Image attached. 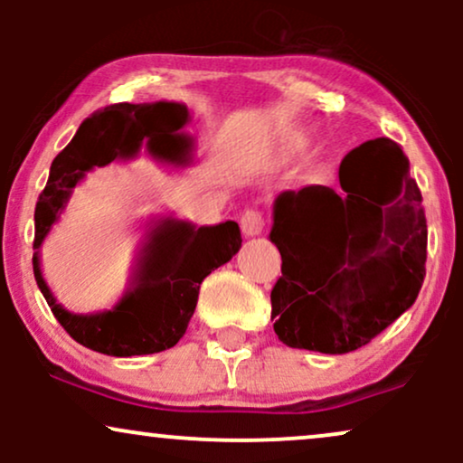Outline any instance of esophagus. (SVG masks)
I'll use <instances>...</instances> for the list:
<instances>
[{"label": "esophagus", "instance_id": "obj_1", "mask_svg": "<svg viewBox=\"0 0 463 463\" xmlns=\"http://www.w3.org/2000/svg\"><path fill=\"white\" fill-rule=\"evenodd\" d=\"M265 228V217L263 211L259 209H246L241 215V231L246 237H257L261 235Z\"/></svg>", "mask_w": 463, "mask_h": 463}]
</instances>
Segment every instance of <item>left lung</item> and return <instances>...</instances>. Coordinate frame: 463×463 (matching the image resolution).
<instances>
[{
    "instance_id": "8db88e82",
    "label": "left lung",
    "mask_w": 463,
    "mask_h": 463,
    "mask_svg": "<svg viewBox=\"0 0 463 463\" xmlns=\"http://www.w3.org/2000/svg\"><path fill=\"white\" fill-rule=\"evenodd\" d=\"M342 191L311 184L274 202L280 276L272 320L291 348L346 354L418 298L427 263L420 189L396 141L361 143L339 165Z\"/></svg>"
}]
</instances>
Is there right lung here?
<instances>
[{"mask_svg":"<svg viewBox=\"0 0 463 463\" xmlns=\"http://www.w3.org/2000/svg\"><path fill=\"white\" fill-rule=\"evenodd\" d=\"M187 119V106L176 102H121L87 117L52 163L50 178L36 202L34 250L43 243L84 172L93 165H109L117 156H132L143 141L154 156L176 161L189 147L178 132ZM239 248L237 222L195 228L187 222L165 220L152 231L135 289L110 311L93 316H76L58 305L41 276L39 252L32 257V268L54 317L78 344L110 357H132L176 346L198 305L202 280L231 261Z\"/></svg>","mask_w":463,"mask_h":463,"instance_id":"1","label":"right lung"}]
</instances>
